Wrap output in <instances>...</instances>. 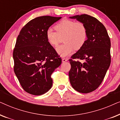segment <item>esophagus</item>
I'll return each instance as SVG.
<instances>
[{"label":"esophagus","mask_w":120,"mask_h":120,"mask_svg":"<svg viewBox=\"0 0 120 120\" xmlns=\"http://www.w3.org/2000/svg\"><path fill=\"white\" fill-rule=\"evenodd\" d=\"M67 60V58H62V62H66Z\"/></svg>","instance_id":"34e87169"}]
</instances>
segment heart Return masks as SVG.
Segmentation results:
<instances>
[{
  "label": "heart",
  "instance_id": "heart-1",
  "mask_svg": "<svg viewBox=\"0 0 120 120\" xmlns=\"http://www.w3.org/2000/svg\"><path fill=\"white\" fill-rule=\"evenodd\" d=\"M55 31L49 29L46 31V38L49 43L57 46L64 41L63 45L57 48L58 53L62 56H67L74 50L81 49L87 39V29L80 21L64 19L55 26Z\"/></svg>",
  "mask_w": 120,
  "mask_h": 120
}]
</instances>
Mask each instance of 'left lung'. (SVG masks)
Wrapping results in <instances>:
<instances>
[{"mask_svg": "<svg viewBox=\"0 0 120 120\" xmlns=\"http://www.w3.org/2000/svg\"><path fill=\"white\" fill-rule=\"evenodd\" d=\"M70 18L83 22L88 35L84 46L69 60L70 82L76 91L88 93L100 86L110 65V39L105 27L95 17L82 14Z\"/></svg>", "mask_w": 120, "mask_h": 120, "instance_id": "left-lung-1", "label": "left lung"}]
</instances>
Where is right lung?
Here are the masks:
<instances>
[{"instance_id":"obj_1","label":"right lung","mask_w":120,"mask_h":120,"mask_svg":"<svg viewBox=\"0 0 120 120\" xmlns=\"http://www.w3.org/2000/svg\"><path fill=\"white\" fill-rule=\"evenodd\" d=\"M61 17H36L21 29L13 51L14 70L24 91L39 96L52 86L51 74L62 59L46 38V31Z\"/></svg>"}]
</instances>
